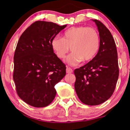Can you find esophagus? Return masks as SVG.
Listing matches in <instances>:
<instances>
[{
	"label": "esophagus",
	"mask_w": 130,
	"mask_h": 130,
	"mask_svg": "<svg viewBox=\"0 0 130 130\" xmlns=\"http://www.w3.org/2000/svg\"><path fill=\"white\" fill-rule=\"evenodd\" d=\"M66 72H67V73H72L73 72V70L70 68V67H67L66 69Z\"/></svg>",
	"instance_id": "esophagus-1"
}]
</instances>
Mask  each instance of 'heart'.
<instances>
[{
  "mask_svg": "<svg viewBox=\"0 0 130 130\" xmlns=\"http://www.w3.org/2000/svg\"><path fill=\"white\" fill-rule=\"evenodd\" d=\"M100 39L98 32L93 28L85 26H73L66 30L62 38H53L51 45L58 58L63 59L70 50L72 53L66 61L70 65H76L82 60L88 61L93 59L98 52Z\"/></svg>",
  "mask_w": 130,
  "mask_h": 130,
  "instance_id": "heart-1",
  "label": "heart"
}]
</instances>
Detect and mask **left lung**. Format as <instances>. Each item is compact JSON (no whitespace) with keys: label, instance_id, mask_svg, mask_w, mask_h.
Returning a JSON list of instances; mask_svg holds the SVG:
<instances>
[{"label":"left lung","instance_id":"8db88e82","mask_svg":"<svg viewBox=\"0 0 130 130\" xmlns=\"http://www.w3.org/2000/svg\"><path fill=\"white\" fill-rule=\"evenodd\" d=\"M100 45L96 56L74 71V88L82 102L98 105L107 101L114 92L119 76L116 44L109 29L97 19Z\"/></svg>","mask_w":130,"mask_h":130}]
</instances>
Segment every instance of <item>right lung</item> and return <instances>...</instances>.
<instances>
[{
	"instance_id": "1",
	"label": "right lung",
	"mask_w": 130,
	"mask_h": 130,
	"mask_svg": "<svg viewBox=\"0 0 130 130\" xmlns=\"http://www.w3.org/2000/svg\"><path fill=\"white\" fill-rule=\"evenodd\" d=\"M67 25L35 21L18 42L13 79L20 98L29 105L45 107L56 95L54 86L66 75V65L53 51L51 42Z\"/></svg>"
}]
</instances>
